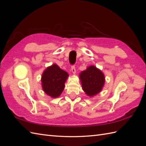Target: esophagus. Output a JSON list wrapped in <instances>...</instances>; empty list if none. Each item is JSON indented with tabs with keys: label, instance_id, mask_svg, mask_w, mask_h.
Wrapping results in <instances>:
<instances>
[{
	"label": "esophagus",
	"instance_id": "esophagus-1",
	"mask_svg": "<svg viewBox=\"0 0 146 146\" xmlns=\"http://www.w3.org/2000/svg\"><path fill=\"white\" fill-rule=\"evenodd\" d=\"M71 72L73 74H75L76 72V68H75L74 66H72L71 67Z\"/></svg>",
	"mask_w": 146,
	"mask_h": 146
}]
</instances>
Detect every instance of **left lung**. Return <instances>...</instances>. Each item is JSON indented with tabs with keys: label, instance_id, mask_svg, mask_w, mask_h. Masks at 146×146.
I'll use <instances>...</instances> for the list:
<instances>
[{
	"label": "left lung",
	"instance_id": "obj_1",
	"mask_svg": "<svg viewBox=\"0 0 146 146\" xmlns=\"http://www.w3.org/2000/svg\"><path fill=\"white\" fill-rule=\"evenodd\" d=\"M79 78L82 89L89 97H93L102 90L105 82L104 74L95 66H88L81 72Z\"/></svg>",
	"mask_w": 146,
	"mask_h": 146
}]
</instances>
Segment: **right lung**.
I'll return each mask as SVG.
<instances>
[{"label": "right lung", "instance_id": "add662e5", "mask_svg": "<svg viewBox=\"0 0 146 146\" xmlns=\"http://www.w3.org/2000/svg\"><path fill=\"white\" fill-rule=\"evenodd\" d=\"M68 76V72L57 64L48 66L44 70L41 76L42 90L52 98H58L62 93Z\"/></svg>", "mask_w": 146, "mask_h": 146}]
</instances>
